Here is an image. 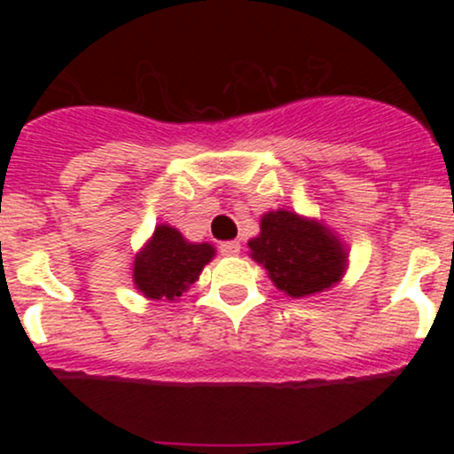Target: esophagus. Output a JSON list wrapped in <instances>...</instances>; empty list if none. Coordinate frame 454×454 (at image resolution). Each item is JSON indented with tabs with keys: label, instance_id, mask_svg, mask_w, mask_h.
I'll return each mask as SVG.
<instances>
[{
	"label": "esophagus",
	"instance_id": "34e87169",
	"mask_svg": "<svg viewBox=\"0 0 454 454\" xmlns=\"http://www.w3.org/2000/svg\"><path fill=\"white\" fill-rule=\"evenodd\" d=\"M222 256H239L241 254V243L239 241H223L220 243Z\"/></svg>",
	"mask_w": 454,
	"mask_h": 454
}]
</instances>
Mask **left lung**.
I'll return each instance as SVG.
<instances>
[{
    "label": "left lung",
    "instance_id": "obj_1",
    "mask_svg": "<svg viewBox=\"0 0 454 454\" xmlns=\"http://www.w3.org/2000/svg\"><path fill=\"white\" fill-rule=\"evenodd\" d=\"M247 247L275 288L293 299L325 293L348 270V247L341 239L322 220L288 209L264 213L258 237L249 239Z\"/></svg>",
    "mask_w": 454,
    "mask_h": 454
}]
</instances>
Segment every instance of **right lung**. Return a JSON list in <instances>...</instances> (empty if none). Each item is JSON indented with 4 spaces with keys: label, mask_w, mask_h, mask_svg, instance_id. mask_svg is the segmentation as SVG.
I'll use <instances>...</instances> for the list:
<instances>
[{
    "label": "right lung",
    "mask_w": 454,
    "mask_h": 454,
    "mask_svg": "<svg viewBox=\"0 0 454 454\" xmlns=\"http://www.w3.org/2000/svg\"><path fill=\"white\" fill-rule=\"evenodd\" d=\"M215 258L211 243H192L176 228L158 223L134 256V288L153 301H176Z\"/></svg>",
    "instance_id": "1"
}]
</instances>
